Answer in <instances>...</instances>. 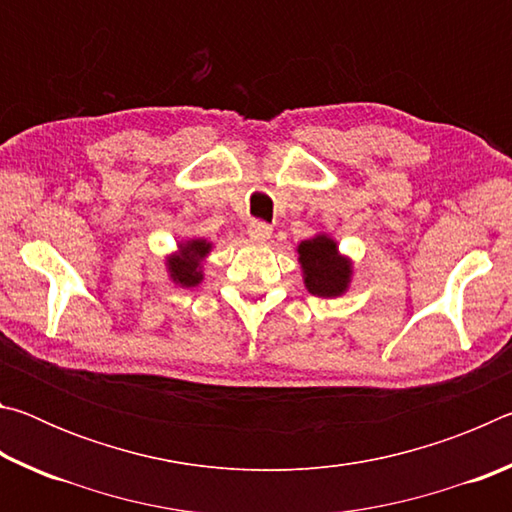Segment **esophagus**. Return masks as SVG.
<instances>
[{
    "label": "esophagus",
    "mask_w": 512,
    "mask_h": 512,
    "mask_svg": "<svg viewBox=\"0 0 512 512\" xmlns=\"http://www.w3.org/2000/svg\"><path fill=\"white\" fill-rule=\"evenodd\" d=\"M273 228L264 221H253L248 225V237L255 239V241H266L268 237H271Z\"/></svg>",
    "instance_id": "esophagus-1"
}]
</instances>
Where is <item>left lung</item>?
<instances>
[{"mask_svg": "<svg viewBox=\"0 0 512 512\" xmlns=\"http://www.w3.org/2000/svg\"><path fill=\"white\" fill-rule=\"evenodd\" d=\"M298 259L302 266L305 287L311 296L336 298L348 291L352 264L348 257L339 253L336 241L327 235H316L300 241Z\"/></svg>", "mask_w": 512, "mask_h": 512, "instance_id": "obj_1", "label": "left lung"}]
</instances>
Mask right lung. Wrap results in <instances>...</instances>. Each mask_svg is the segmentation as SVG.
I'll return each mask as SVG.
<instances>
[{"mask_svg": "<svg viewBox=\"0 0 512 512\" xmlns=\"http://www.w3.org/2000/svg\"><path fill=\"white\" fill-rule=\"evenodd\" d=\"M212 250V244L205 239H189L178 244V253L167 257L169 277L180 287H196L203 280V259Z\"/></svg>", "mask_w": 512, "mask_h": 512, "instance_id": "right-lung-1", "label": "right lung"}]
</instances>
